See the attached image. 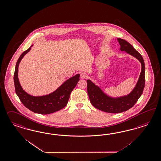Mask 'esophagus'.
Returning <instances> with one entry per match:
<instances>
[{"label": "esophagus", "mask_w": 161, "mask_h": 161, "mask_svg": "<svg viewBox=\"0 0 161 161\" xmlns=\"http://www.w3.org/2000/svg\"><path fill=\"white\" fill-rule=\"evenodd\" d=\"M86 77H87V75L85 73H84V72L80 73V78H81V79H85Z\"/></svg>", "instance_id": "obj_1"}]
</instances>
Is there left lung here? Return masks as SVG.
Segmentation results:
<instances>
[{"label":"left lung","mask_w":161,"mask_h":161,"mask_svg":"<svg viewBox=\"0 0 161 161\" xmlns=\"http://www.w3.org/2000/svg\"><path fill=\"white\" fill-rule=\"evenodd\" d=\"M117 40L120 46V51H125L137 58L141 63L142 70L135 87L128 94L120 97L107 95L99 86L92 80H87V91L91 104L95 108L107 113H121L133 107L142 94L145 85V65L142 56L130 43L120 38Z\"/></svg>","instance_id":"1"}]
</instances>
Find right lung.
Returning a JSON list of instances; mask_svg holds the SVG:
<instances>
[{"mask_svg":"<svg viewBox=\"0 0 161 161\" xmlns=\"http://www.w3.org/2000/svg\"><path fill=\"white\" fill-rule=\"evenodd\" d=\"M33 46V45L23 53L17 62L14 76L15 92L25 107L33 112L42 114L54 113L63 108L67 105L73 89L75 88L79 80L80 75L77 74L68 79L57 89L50 94L40 96H34L28 94L19 83L18 67L24 55L30 51Z\"/></svg>","mask_w":161,"mask_h":161,"instance_id":"obj_1","label":"right lung"}]
</instances>
